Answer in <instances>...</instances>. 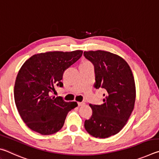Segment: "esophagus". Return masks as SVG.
Listing matches in <instances>:
<instances>
[{
    "instance_id": "esophagus-1",
    "label": "esophagus",
    "mask_w": 159,
    "mask_h": 159,
    "mask_svg": "<svg viewBox=\"0 0 159 159\" xmlns=\"http://www.w3.org/2000/svg\"><path fill=\"white\" fill-rule=\"evenodd\" d=\"M85 104L84 102H78V105H79V107L80 106H83Z\"/></svg>"
}]
</instances>
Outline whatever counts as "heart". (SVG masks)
Returning a JSON list of instances; mask_svg holds the SVG:
<instances>
[{
	"instance_id": "1",
	"label": "heart",
	"mask_w": 159,
	"mask_h": 159,
	"mask_svg": "<svg viewBox=\"0 0 159 159\" xmlns=\"http://www.w3.org/2000/svg\"><path fill=\"white\" fill-rule=\"evenodd\" d=\"M90 64V63L88 62V61H84V62H83L81 64Z\"/></svg>"
}]
</instances>
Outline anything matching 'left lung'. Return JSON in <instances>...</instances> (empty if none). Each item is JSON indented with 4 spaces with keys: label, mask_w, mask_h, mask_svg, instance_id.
I'll use <instances>...</instances> for the list:
<instances>
[{
    "label": "left lung",
    "mask_w": 159,
    "mask_h": 159,
    "mask_svg": "<svg viewBox=\"0 0 159 159\" xmlns=\"http://www.w3.org/2000/svg\"><path fill=\"white\" fill-rule=\"evenodd\" d=\"M83 55L94 65L95 88L107 91L103 104H90L93 114L85 120V128L95 138H109L121 130L133 110L136 96L133 75L118 55L103 50L85 51Z\"/></svg>",
    "instance_id": "left-lung-1"
}]
</instances>
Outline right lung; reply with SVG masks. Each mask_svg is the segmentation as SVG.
I'll return each instance as SVG.
<instances>
[{
  "label": "right lung",
  "mask_w": 159,
  "mask_h": 159,
  "mask_svg": "<svg viewBox=\"0 0 159 159\" xmlns=\"http://www.w3.org/2000/svg\"><path fill=\"white\" fill-rule=\"evenodd\" d=\"M82 50L48 52L26 60L16 78L14 97L16 107L26 125L44 135L57 133L63 127L69 111L78 106L61 97L51 98L55 84L63 87V73L82 56Z\"/></svg>",
  "instance_id": "right-lung-1"
}]
</instances>
